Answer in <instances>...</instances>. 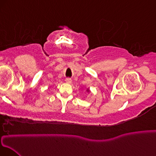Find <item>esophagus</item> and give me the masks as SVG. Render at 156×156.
<instances>
[{"label":"esophagus","mask_w":156,"mask_h":156,"mask_svg":"<svg viewBox=\"0 0 156 156\" xmlns=\"http://www.w3.org/2000/svg\"><path fill=\"white\" fill-rule=\"evenodd\" d=\"M65 81H66V82L67 84H71V83H72V80H71L70 78H66Z\"/></svg>","instance_id":"34e87169"}]
</instances>
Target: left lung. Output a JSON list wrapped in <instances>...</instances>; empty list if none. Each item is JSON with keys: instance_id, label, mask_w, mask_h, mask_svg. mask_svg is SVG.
<instances>
[{"instance_id": "left-lung-1", "label": "left lung", "mask_w": 156, "mask_h": 156, "mask_svg": "<svg viewBox=\"0 0 156 156\" xmlns=\"http://www.w3.org/2000/svg\"><path fill=\"white\" fill-rule=\"evenodd\" d=\"M86 92H87V93H90V88H86Z\"/></svg>"}]
</instances>
